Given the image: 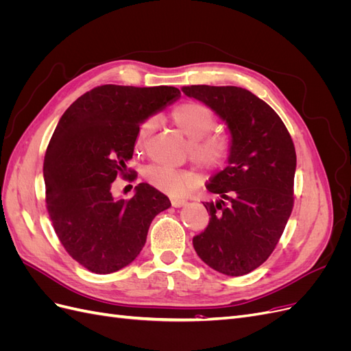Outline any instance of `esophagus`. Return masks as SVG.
Returning a JSON list of instances; mask_svg holds the SVG:
<instances>
[{
    "instance_id": "esophagus-1",
    "label": "esophagus",
    "mask_w": 351,
    "mask_h": 351,
    "mask_svg": "<svg viewBox=\"0 0 351 351\" xmlns=\"http://www.w3.org/2000/svg\"><path fill=\"white\" fill-rule=\"evenodd\" d=\"M186 202H187V200H184V199H177V197H173V199H171V205H173L174 208H180V206L186 205Z\"/></svg>"
}]
</instances>
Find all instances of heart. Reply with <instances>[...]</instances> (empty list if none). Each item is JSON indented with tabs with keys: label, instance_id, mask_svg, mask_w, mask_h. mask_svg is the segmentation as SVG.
Instances as JSON below:
<instances>
[{
	"label": "heart",
	"instance_id": "1",
	"mask_svg": "<svg viewBox=\"0 0 351 351\" xmlns=\"http://www.w3.org/2000/svg\"><path fill=\"white\" fill-rule=\"evenodd\" d=\"M177 129L190 139L189 149L196 162L206 168H215L224 161L228 154V141L219 133L210 132L215 125V115L206 105L200 102H183L171 112ZM154 127V120H146L137 130V142H142ZM143 177L147 183L171 196H183L197 182L199 176L193 171H178L162 165L145 168Z\"/></svg>",
	"mask_w": 351,
	"mask_h": 351
}]
</instances>
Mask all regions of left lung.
<instances>
[{
    "label": "left lung",
    "instance_id": "obj_1",
    "mask_svg": "<svg viewBox=\"0 0 351 351\" xmlns=\"http://www.w3.org/2000/svg\"><path fill=\"white\" fill-rule=\"evenodd\" d=\"M227 124V167L206 189L205 231L193 237L197 256L230 277L249 274L269 258L293 210L295 151L284 123L267 102L237 86H183Z\"/></svg>",
    "mask_w": 351,
    "mask_h": 351
}]
</instances>
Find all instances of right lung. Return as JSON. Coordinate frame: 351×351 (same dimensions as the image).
<instances>
[{
  "label": "right lung",
  "mask_w": 351,
  "mask_h": 351,
  "mask_svg": "<svg viewBox=\"0 0 351 351\" xmlns=\"http://www.w3.org/2000/svg\"><path fill=\"white\" fill-rule=\"evenodd\" d=\"M180 97L173 86L104 84L61 115L44 161L47 208L62 246L90 272L130 265L152 219L171 206L147 183L137 184L130 200L114 197L111 186L125 177L141 124Z\"/></svg>",
  "instance_id": "1"
}]
</instances>
